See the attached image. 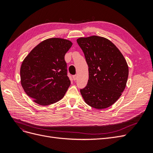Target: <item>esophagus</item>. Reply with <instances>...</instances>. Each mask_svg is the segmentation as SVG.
<instances>
[{
    "label": "esophagus",
    "instance_id": "obj_1",
    "mask_svg": "<svg viewBox=\"0 0 153 153\" xmlns=\"http://www.w3.org/2000/svg\"><path fill=\"white\" fill-rule=\"evenodd\" d=\"M77 77H78L77 75H73V79L74 80H76L77 79Z\"/></svg>",
    "mask_w": 153,
    "mask_h": 153
}]
</instances>
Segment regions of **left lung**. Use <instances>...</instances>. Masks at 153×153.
<instances>
[{"label":"left lung","mask_w":153,"mask_h":153,"mask_svg":"<svg viewBox=\"0 0 153 153\" xmlns=\"http://www.w3.org/2000/svg\"><path fill=\"white\" fill-rule=\"evenodd\" d=\"M76 41L89 67L87 84L80 89L83 98L94 108H108L126 87L129 73L126 60L116 46L103 37L80 38Z\"/></svg>","instance_id":"8db88e82"}]
</instances>
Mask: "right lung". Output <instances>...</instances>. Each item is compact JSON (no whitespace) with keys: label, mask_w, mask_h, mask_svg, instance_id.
Wrapping results in <instances>:
<instances>
[{"label":"right lung","mask_w":153,"mask_h":153,"mask_svg":"<svg viewBox=\"0 0 153 153\" xmlns=\"http://www.w3.org/2000/svg\"><path fill=\"white\" fill-rule=\"evenodd\" d=\"M70 41L50 38L36 46L25 58L20 68L21 84L25 93L40 105L61 100L70 85L65 54Z\"/></svg>","instance_id":"1"}]
</instances>
